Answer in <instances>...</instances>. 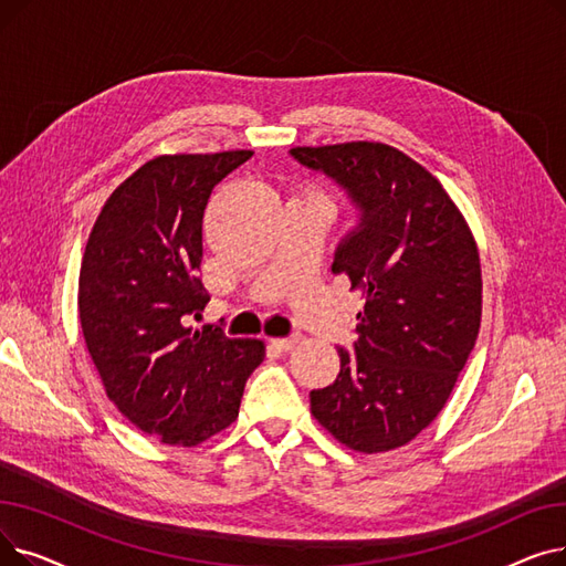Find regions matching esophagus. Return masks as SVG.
Here are the masks:
<instances>
[{"label": "esophagus", "instance_id": "34e87169", "mask_svg": "<svg viewBox=\"0 0 566 566\" xmlns=\"http://www.w3.org/2000/svg\"><path fill=\"white\" fill-rule=\"evenodd\" d=\"M298 342H301V337L298 335H291V337H273L271 339V344L275 346V348H280V350H293L295 346H298Z\"/></svg>", "mask_w": 566, "mask_h": 566}]
</instances>
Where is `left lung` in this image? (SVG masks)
I'll return each instance as SVG.
<instances>
[{
    "instance_id": "obj_1",
    "label": "left lung",
    "mask_w": 566,
    "mask_h": 566,
    "mask_svg": "<svg viewBox=\"0 0 566 566\" xmlns=\"http://www.w3.org/2000/svg\"><path fill=\"white\" fill-rule=\"evenodd\" d=\"M291 156L360 211L333 261L365 298L358 339L355 353L339 348L337 380L310 392L312 415L355 452L397 450L436 420L478 342V243L438 178L395 146H295Z\"/></svg>"
}]
</instances>
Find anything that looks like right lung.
I'll return each mask as SVG.
<instances>
[{"mask_svg": "<svg viewBox=\"0 0 566 566\" xmlns=\"http://www.w3.org/2000/svg\"><path fill=\"white\" fill-rule=\"evenodd\" d=\"M252 151L158 156L105 201L80 268L77 310L109 401L165 444L197 448L227 429L261 339L192 328L208 291L199 280L208 197Z\"/></svg>", "mask_w": 566, "mask_h": 566, "instance_id": "add662e5", "label": "right lung"}]
</instances>
